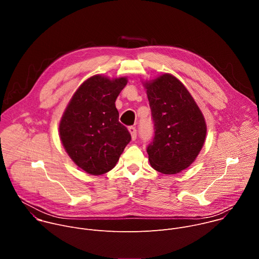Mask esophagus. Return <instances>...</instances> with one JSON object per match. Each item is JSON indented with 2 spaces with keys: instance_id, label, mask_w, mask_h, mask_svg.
<instances>
[{
  "instance_id": "esophagus-1",
  "label": "esophagus",
  "mask_w": 259,
  "mask_h": 259,
  "mask_svg": "<svg viewBox=\"0 0 259 259\" xmlns=\"http://www.w3.org/2000/svg\"><path fill=\"white\" fill-rule=\"evenodd\" d=\"M128 130H129V132H130V134H131V138H132V140H135L136 139V128L134 127V126H131V127H129L128 128Z\"/></svg>"
}]
</instances>
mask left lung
Instances as JSON below:
<instances>
[{"label":"left lung","instance_id":"1","mask_svg":"<svg viewBox=\"0 0 259 259\" xmlns=\"http://www.w3.org/2000/svg\"><path fill=\"white\" fill-rule=\"evenodd\" d=\"M155 137L147 146L151 166L163 174L190 167L200 154L207 133L205 118L195 99L177 78L163 73L144 82Z\"/></svg>","mask_w":259,"mask_h":259}]
</instances>
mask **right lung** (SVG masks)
Segmentation results:
<instances>
[{"mask_svg": "<svg viewBox=\"0 0 259 259\" xmlns=\"http://www.w3.org/2000/svg\"><path fill=\"white\" fill-rule=\"evenodd\" d=\"M127 83L126 77H90L73 93L61 117L59 137L64 150L88 174L97 176L112 170L131 140L119 122L115 104Z\"/></svg>", "mask_w": 259, "mask_h": 259, "instance_id": "1", "label": "right lung"}]
</instances>
